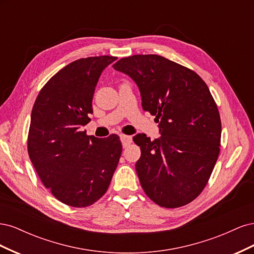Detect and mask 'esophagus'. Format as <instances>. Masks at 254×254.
I'll return each mask as SVG.
<instances>
[{
  "label": "esophagus",
  "instance_id": "obj_1",
  "mask_svg": "<svg viewBox=\"0 0 254 254\" xmlns=\"http://www.w3.org/2000/svg\"><path fill=\"white\" fill-rule=\"evenodd\" d=\"M121 137V141H122V144L124 147H126V146H128L130 143L132 142V137L129 136V135H125V134H121L120 135Z\"/></svg>",
  "mask_w": 254,
  "mask_h": 254
}]
</instances>
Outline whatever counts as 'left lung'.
<instances>
[{"mask_svg": "<svg viewBox=\"0 0 254 254\" xmlns=\"http://www.w3.org/2000/svg\"><path fill=\"white\" fill-rule=\"evenodd\" d=\"M113 67L132 78L143 109L159 123V139L133 136L141 147L135 171L145 194L164 207L193 201L219 155L221 122L206 83L194 71L159 55L122 58Z\"/></svg>", "mask_w": 254, "mask_h": 254, "instance_id": "1", "label": "left lung"}]
</instances>
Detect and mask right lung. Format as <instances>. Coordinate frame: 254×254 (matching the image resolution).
I'll return each instance as SVG.
<instances>
[{"label":"right lung","instance_id":"1","mask_svg":"<svg viewBox=\"0 0 254 254\" xmlns=\"http://www.w3.org/2000/svg\"><path fill=\"white\" fill-rule=\"evenodd\" d=\"M117 57L75 60L40 90L30 115L27 150L43 186L64 204H93L109 188L122 155L120 136L98 139L80 128L91 121L99 76Z\"/></svg>","mask_w":254,"mask_h":254}]
</instances>
